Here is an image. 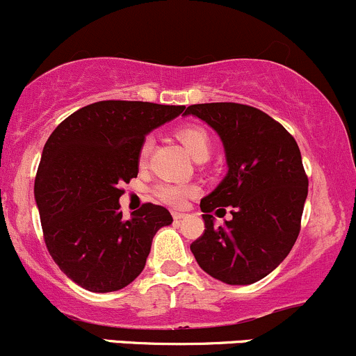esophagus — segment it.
I'll use <instances>...</instances> for the list:
<instances>
[{
  "instance_id": "esophagus-1",
  "label": "esophagus",
  "mask_w": 356,
  "mask_h": 356,
  "mask_svg": "<svg viewBox=\"0 0 356 356\" xmlns=\"http://www.w3.org/2000/svg\"><path fill=\"white\" fill-rule=\"evenodd\" d=\"M171 213H173V219H175V220H181L183 217L186 216V213H183V212H178V210H173V212H171Z\"/></svg>"
}]
</instances>
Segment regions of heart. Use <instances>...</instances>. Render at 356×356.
Listing matches in <instances>:
<instances>
[{"instance_id": "obj_1", "label": "heart", "mask_w": 356, "mask_h": 356, "mask_svg": "<svg viewBox=\"0 0 356 356\" xmlns=\"http://www.w3.org/2000/svg\"><path fill=\"white\" fill-rule=\"evenodd\" d=\"M177 136L178 139L181 140L183 146L186 147V151L190 152L192 158H209L212 143H210L209 132L205 131L204 127H198V125H185V127L178 129ZM151 149L152 139L151 137H146V139L143 140V144H140L139 154H137V161H139L140 166H144V164L147 163ZM152 193H154L156 198L164 202V204L179 207V205L185 204L186 198H188L190 195L197 193V186L179 181H159L158 185L152 188Z\"/></svg>"}]
</instances>
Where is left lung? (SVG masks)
Masks as SVG:
<instances>
[{
  "mask_svg": "<svg viewBox=\"0 0 356 356\" xmlns=\"http://www.w3.org/2000/svg\"><path fill=\"white\" fill-rule=\"evenodd\" d=\"M185 115L207 122L222 139L227 177L202 198L204 234L190 250L210 277L250 285L271 273L300 232L309 179L296 139L261 110L243 103H198ZM233 219L213 225L212 211Z\"/></svg>",
  "mask_w": 356,
  "mask_h": 356,
  "instance_id": "8db88e82",
  "label": "left lung"
}]
</instances>
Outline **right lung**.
Wrapping results in <instances>:
<instances>
[{
	"label": "right lung",
	"instance_id": "right-lung-1",
	"mask_svg": "<svg viewBox=\"0 0 356 356\" xmlns=\"http://www.w3.org/2000/svg\"><path fill=\"white\" fill-rule=\"evenodd\" d=\"M183 105L105 100L60 122L45 143L35 202L45 246L74 284L115 292L139 277L151 243L173 217L151 202L124 219L118 198L139 173V147Z\"/></svg>",
	"mask_w": 356,
	"mask_h": 356
}]
</instances>
